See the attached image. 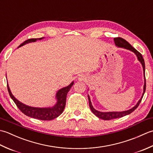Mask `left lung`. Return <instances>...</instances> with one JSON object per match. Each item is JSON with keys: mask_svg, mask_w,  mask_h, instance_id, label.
<instances>
[{"mask_svg": "<svg viewBox=\"0 0 153 153\" xmlns=\"http://www.w3.org/2000/svg\"><path fill=\"white\" fill-rule=\"evenodd\" d=\"M114 41L115 45L118 48H125V49L129 50L131 52H133L137 58V60L140 62V63L142 65L143 70V76H144V86H143V92L142 96L141 99L139 100V101L137 102V104L133 107V108L129 109L128 110H124V111H121V112H100L98 111L96 109L93 108L92 105L91 101V99L88 95V99H89V107L93 113L95 114L96 116L98 117V118L102 119L104 120H110L115 118H121V117L125 116L126 115H128L129 114H131L132 112H134V110L137 108L139 104H140L143 97L144 95V93L145 92V89H146V80H145V61L143 58L142 55L140 53L135 49V48L133 47L131 45L129 44L128 41H126L125 39L121 38V37H116L114 39Z\"/></svg>", "mask_w": 153, "mask_h": 153, "instance_id": "8db88e82", "label": "left lung"}]
</instances>
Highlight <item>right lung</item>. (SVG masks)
I'll return each instance as SVG.
<instances>
[{"label":"right lung","instance_id":"obj_1","mask_svg":"<svg viewBox=\"0 0 153 153\" xmlns=\"http://www.w3.org/2000/svg\"><path fill=\"white\" fill-rule=\"evenodd\" d=\"M43 39L44 37L38 39H28L24 41V43L19 45L18 48L25 44L33 43V42L37 41V40H41ZM74 83V82L73 81L69 85L63 87V88H62L58 91L56 92V96H55L56 102L54 105L49 107H42V108H41V107L30 106L25 105V104L21 102L20 101H19V100L12 95L11 91L10 89L8 84H7V87L10 96L12 99L14 100L16 105H17L18 108L25 115L30 116L31 118H36L38 120H51L57 118L58 116H59L63 112L65 106H66L67 94L69 92L71 87L73 86Z\"/></svg>","mask_w":153,"mask_h":153}]
</instances>
